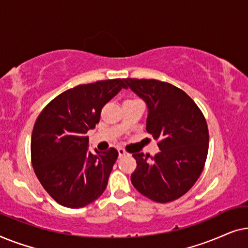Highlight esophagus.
<instances>
[{
	"instance_id": "34e87169",
	"label": "esophagus",
	"mask_w": 248,
	"mask_h": 248,
	"mask_svg": "<svg viewBox=\"0 0 248 248\" xmlns=\"http://www.w3.org/2000/svg\"><path fill=\"white\" fill-rule=\"evenodd\" d=\"M118 157H123V155H126V151H125L124 150V149H122V148H120V149H118Z\"/></svg>"
}]
</instances>
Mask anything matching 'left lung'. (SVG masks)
<instances>
[{
    "label": "left lung",
    "instance_id": "1",
    "mask_svg": "<svg viewBox=\"0 0 248 248\" xmlns=\"http://www.w3.org/2000/svg\"><path fill=\"white\" fill-rule=\"evenodd\" d=\"M126 88L147 104V132L158 140L154 157L133 154L131 182L142 195L167 203L188 192L201 175L209 148L202 111L179 88L158 80L124 79Z\"/></svg>",
    "mask_w": 248,
    "mask_h": 248
}]
</instances>
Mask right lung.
Segmentation results:
<instances>
[{
  "label": "right lung",
  "mask_w": 248,
  "mask_h": 248,
  "mask_svg": "<svg viewBox=\"0 0 248 248\" xmlns=\"http://www.w3.org/2000/svg\"><path fill=\"white\" fill-rule=\"evenodd\" d=\"M124 79L80 84L44 108L31 135L33 170L46 192L66 208L90 204L106 189L116 149L89 151L87 132L99 123L103 107L122 90Z\"/></svg>",
  "instance_id": "1"
}]
</instances>
